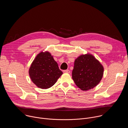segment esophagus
<instances>
[{
  "label": "esophagus",
  "instance_id": "obj_1",
  "mask_svg": "<svg viewBox=\"0 0 128 128\" xmlns=\"http://www.w3.org/2000/svg\"><path fill=\"white\" fill-rule=\"evenodd\" d=\"M63 72H64V73H68V74H69V73L70 72V71L69 70H65L63 71Z\"/></svg>",
  "mask_w": 128,
  "mask_h": 128
}]
</instances>
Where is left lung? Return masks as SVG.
<instances>
[{
	"instance_id": "obj_1",
	"label": "left lung",
	"mask_w": 128,
	"mask_h": 128,
	"mask_svg": "<svg viewBox=\"0 0 128 128\" xmlns=\"http://www.w3.org/2000/svg\"><path fill=\"white\" fill-rule=\"evenodd\" d=\"M104 68L100 62L90 54H82L74 61L72 78L82 90L95 88L100 82Z\"/></svg>"
}]
</instances>
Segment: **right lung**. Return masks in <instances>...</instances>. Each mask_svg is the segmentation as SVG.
Returning <instances> with one entry per match:
<instances>
[{
  "label": "right lung",
  "mask_w": 128,
  "mask_h": 128,
  "mask_svg": "<svg viewBox=\"0 0 128 128\" xmlns=\"http://www.w3.org/2000/svg\"><path fill=\"white\" fill-rule=\"evenodd\" d=\"M29 74L36 86L46 89L56 82L63 72L50 53L46 51L41 52L36 56L30 67Z\"/></svg>",
  "instance_id": "1"
}]
</instances>
